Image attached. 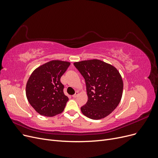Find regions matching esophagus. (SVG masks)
<instances>
[{
    "instance_id": "esophagus-1",
    "label": "esophagus",
    "mask_w": 158,
    "mask_h": 158,
    "mask_svg": "<svg viewBox=\"0 0 158 158\" xmlns=\"http://www.w3.org/2000/svg\"><path fill=\"white\" fill-rule=\"evenodd\" d=\"M78 95H79V92L77 91V92H76V93L73 95V97L76 98H77L78 96Z\"/></svg>"
}]
</instances>
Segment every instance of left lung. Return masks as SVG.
<instances>
[{"mask_svg":"<svg viewBox=\"0 0 158 158\" xmlns=\"http://www.w3.org/2000/svg\"><path fill=\"white\" fill-rule=\"evenodd\" d=\"M74 65L86 85L88 99L81 111L94 120L106 117L121 102L123 91L121 75L114 66L98 59L76 62Z\"/></svg>","mask_w":158,"mask_h":158,"instance_id":"left-lung-1","label":"left lung"}]
</instances>
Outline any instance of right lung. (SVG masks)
Returning a JSON list of instances; mask_svg holds the SVG:
<instances>
[{"label":"right lung","instance_id":"add662e5","mask_svg":"<svg viewBox=\"0 0 158 158\" xmlns=\"http://www.w3.org/2000/svg\"><path fill=\"white\" fill-rule=\"evenodd\" d=\"M70 63L52 60L33 70L26 84L28 102L41 115L53 117L64 111L69 98L63 92L60 77Z\"/></svg>","mask_w":158,"mask_h":158}]
</instances>
